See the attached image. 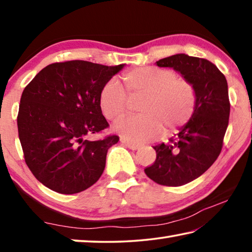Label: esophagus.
<instances>
[{
	"instance_id": "esophagus-1",
	"label": "esophagus",
	"mask_w": 252,
	"mask_h": 252,
	"mask_svg": "<svg viewBox=\"0 0 252 252\" xmlns=\"http://www.w3.org/2000/svg\"><path fill=\"white\" fill-rule=\"evenodd\" d=\"M121 142L125 144V146H126L129 149H131V150H138V149L141 148V146H140L139 143H134V142H131V141H127V140H125V139H121Z\"/></svg>"
}]
</instances>
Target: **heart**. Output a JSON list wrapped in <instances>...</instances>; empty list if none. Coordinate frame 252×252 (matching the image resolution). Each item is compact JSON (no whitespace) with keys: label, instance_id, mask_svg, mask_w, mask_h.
<instances>
[{"label":"heart","instance_id":"obj_1","mask_svg":"<svg viewBox=\"0 0 252 252\" xmlns=\"http://www.w3.org/2000/svg\"><path fill=\"white\" fill-rule=\"evenodd\" d=\"M123 83L130 97H139L136 116L121 118L114 132L127 141L142 142L177 133L192 119L197 109V90L176 71L141 66L126 72ZM99 106L108 120H116L127 110L129 97L117 80H109L99 93Z\"/></svg>","mask_w":252,"mask_h":252}]
</instances>
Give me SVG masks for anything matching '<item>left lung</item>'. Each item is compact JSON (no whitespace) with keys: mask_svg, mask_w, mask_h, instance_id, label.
Masks as SVG:
<instances>
[{"mask_svg":"<svg viewBox=\"0 0 252 252\" xmlns=\"http://www.w3.org/2000/svg\"><path fill=\"white\" fill-rule=\"evenodd\" d=\"M157 65L172 67L197 90L192 119L170 143L153 147L157 159L144 169L159 185L179 187L199 178L220 155L230 114L228 83L218 67L206 59L181 53L161 59Z\"/></svg>","mask_w":252,"mask_h":252,"instance_id":"left-lung-1","label":"left lung"}]
</instances>
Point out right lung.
I'll return each instance as SVG.
<instances>
[{
    "mask_svg": "<svg viewBox=\"0 0 252 252\" xmlns=\"http://www.w3.org/2000/svg\"><path fill=\"white\" fill-rule=\"evenodd\" d=\"M125 64L106 66L73 60L52 63L25 87L18 130L33 176L55 192L73 194L99 180L118 135L85 136L109 126L99 106L103 85Z\"/></svg>",
    "mask_w": 252,
    "mask_h": 252,
    "instance_id": "obj_1",
    "label": "right lung"
}]
</instances>
